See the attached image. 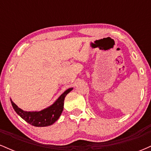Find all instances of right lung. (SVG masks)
Masks as SVG:
<instances>
[{"instance_id":"1","label":"right lung","mask_w":151,"mask_h":151,"mask_svg":"<svg viewBox=\"0 0 151 151\" xmlns=\"http://www.w3.org/2000/svg\"><path fill=\"white\" fill-rule=\"evenodd\" d=\"M73 88H70L58 98L52 105L39 111H27L17 106L10 99L12 106L15 111L24 119L26 122L36 127H45L52 125L58 120L64 109V101L67 93L70 92Z\"/></svg>"}]
</instances>
